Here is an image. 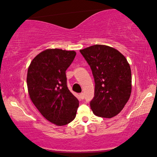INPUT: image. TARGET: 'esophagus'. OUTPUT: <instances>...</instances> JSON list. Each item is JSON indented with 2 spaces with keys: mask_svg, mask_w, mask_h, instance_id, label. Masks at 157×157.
I'll list each match as a JSON object with an SVG mask.
<instances>
[{
  "mask_svg": "<svg viewBox=\"0 0 157 157\" xmlns=\"http://www.w3.org/2000/svg\"><path fill=\"white\" fill-rule=\"evenodd\" d=\"M79 96H80L81 99H84V94L83 93H81V94H80V95H79Z\"/></svg>",
  "mask_w": 157,
  "mask_h": 157,
  "instance_id": "34e87169",
  "label": "esophagus"
}]
</instances>
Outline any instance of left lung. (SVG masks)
<instances>
[{
	"label": "left lung",
	"instance_id": "left-lung-1",
	"mask_svg": "<svg viewBox=\"0 0 157 157\" xmlns=\"http://www.w3.org/2000/svg\"><path fill=\"white\" fill-rule=\"evenodd\" d=\"M80 52L94 78L95 92L90 108L98 117L115 116L131 95V69L128 61L119 51L106 45L95 44Z\"/></svg>",
	"mask_w": 157,
	"mask_h": 157
}]
</instances>
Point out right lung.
<instances>
[{
  "instance_id": "obj_1",
  "label": "right lung",
  "mask_w": 157,
  "mask_h": 157,
  "mask_svg": "<svg viewBox=\"0 0 157 157\" xmlns=\"http://www.w3.org/2000/svg\"><path fill=\"white\" fill-rule=\"evenodd\" d=\"M76 53L48 49L33 59L27 84L31 101L43 117L56 125L69 124L76 117L78 99L67 87L66 71Z\"/></svg>"
}]
</instances>
